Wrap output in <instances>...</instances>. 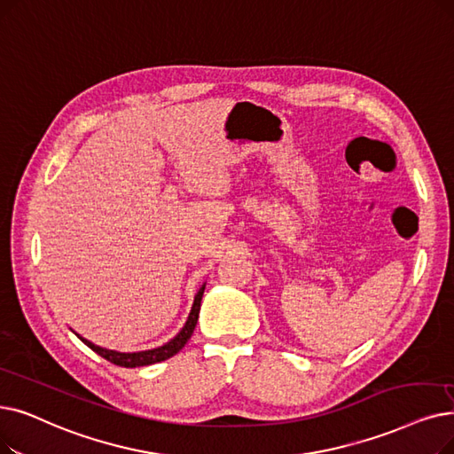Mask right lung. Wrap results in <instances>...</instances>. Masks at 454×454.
Returning <instances> with one entry per match:
<instances>
[{
  "label": "right lung",
  "mask_w": 454,
  "mask_h": 454,
  "mask_svg": "<svg viewBox=\"0 0 454 454\" xmlns=\"http://www.w3.org/2000/svg\"><path fill=\"white\" fill-rule=\"evenodd\" d=\"M204 289H206V284L199 289V293L194 294V302H192L191 313H189V317H187L184 328L178 333H176V336L170 341H167L161 347L148 348V350H139V352H118V350L98 347L92 341L82 338L80 333H75V336L80 338L87 347H90L96 354H100L102 358L109 360L114 365H121V367H143V365H152V364H157V362L168 360L170 356H174V354H178L185 347V343L191 340L192 332H194V326H196V321H199Z\"/></svg>",
  "instance_id": "1"
}]
</instances>
